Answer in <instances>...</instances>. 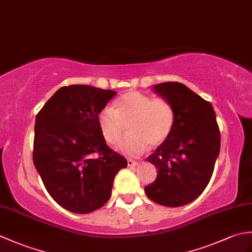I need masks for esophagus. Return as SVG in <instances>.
Segmentation results:
<instances>
[{
	"mask_svg": "<svg viewBox=\"0 0 252 252\" xmlns=\"http://www.w3.org/2000/svg\"><path fill=\"white\" fill-rule=\"evenodd\" d=\"M138 164H140L138 161H135V160H132V159H127V165H129V167H136Z\"/></svg>",
	"mask_w": 252,
	"mask_h": 252,
	"instance_id": "1",
	"label": "esophagus"
}]
</instances>
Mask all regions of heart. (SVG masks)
Listing matches in <instances>:
<instances>
[{
    "instance_id": "obj_1",
    "label": "heart",
    "mask_w": 252,
    "mask_h": 252,
    "mask_svg": "<svg viewBox=\"0 0 252 252\" xmlns=\"http://www.w3.org/2000/svg\"><path fill=\"white\" fill-rule=\"evenodd\" d=\"M126 125L131 134L120 143L119 149L127 156H138L149 144L158 146L167 140L174 125V111L168 100L129 91L97 116L100 134L110 145L119 143Z\"/></svg>"
}]
</instances>
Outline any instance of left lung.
Masks as SVG:
<instances>
[{
    "mask_svg": "<svg viewBox=\"0 0 252 252\" xmlns=\"http://www.w3.org/2000/svg\"><path fill=\"white\" fill-rule=\"evenodd\" d=\"M152 90L172 106L174 125L146 159L158 174L145 192L159 205L181 207L199 197L212 176L221 146L216 112L183 83L163 82Z\"/></svg>",
    "mask_w": 252,
    "mask_h": 252,
    "instance_id": "1",
    "label": "left lung"
}]
</instances>
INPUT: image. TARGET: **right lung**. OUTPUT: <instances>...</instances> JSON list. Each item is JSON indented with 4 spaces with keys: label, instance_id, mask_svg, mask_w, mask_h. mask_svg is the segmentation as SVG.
Wrapping results in <instances>:
<instances>
[{
    "label": "right lung",
    "instance_id": "right-lung-1",
    "mask_svg": "<svg viewBox=\"0 0 252 252\" xmlns=\"http://www.w3.org/2000/svg\"><path fill=\"white\" fill-rule=\"evenodd\" d=\"M117 93L92 85L63 87L35 118L33 163L51 197L74 213L109 200L126 159L111 151L97 126L99 111Z\"/></svg>",
    "mask_w": 252,
    "mask_h": 252
}]
</instances>
